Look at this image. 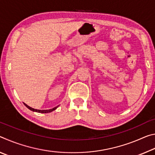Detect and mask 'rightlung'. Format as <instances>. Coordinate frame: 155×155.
Masks as SVG:
<instances>
[{"instance_id":"add662e5","label":"right lung","mask_w":155,"mask_h":155,"mask_svg":"<svg viewBox=\"0 0 155 155\" xmlns=\"http://www.w3.org/2000/svg\"><path fill=\"white\" fill-rule=\"evenodd\" d=\"M25 104V105L27 107L28 109H30L31 111H35V112H38V113H41V114H46V113H50V112H52V111H54V110H55L57 107L59 106H57L55 107H54V108L51 109H46V110H40V109H33L32 107H31L29 106H28L27 104Z\"/></svg>"}]
</instances>
